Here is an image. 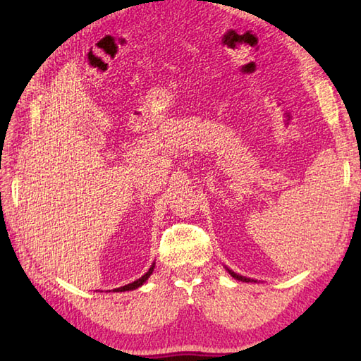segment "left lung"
I'll return each mask as SVG.
<instances>
[{"mask_svg":"<svg viewBox=\"0 0 361 361\" xmlns=\"http://www.w3.org/2000/svg\"><path fill=\"white\" fill-rule=\"evenodd\" d=\"M228 270V273L233 276L234 279H237V281H242V282H252V279H250V278H245V276H240V274H237V273H234L233 270H229V268H226ZM256 282V281H255Z\"/></svg>","mask_w":361,"mask_h":361,"instance_id":"left-lung-1","label":"left lung"}]
</instances>
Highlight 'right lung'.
<instances>
[{
    "label": "right lung",
    "instance_id": "1",
    "mask_svg": "<svg viewBox=\"0 0 361 361\" xmlns=\"http://www.w3.org/2000/svg\"><path fill=\"white\" fill-rule=\"evenodd\" d=\"M153 268H155V264H153L150 268H149V271L145 273L144 276H141L140 279H136L135 282H132V283H127V286H124V287H119V288H114L113 291H128V290H135V288H137V287H141L142 283L147 281L149 278H150V274L153 273Z\"/></svg>",
    "mask_w": 361,
    "mask_h": 361
}]
</instances>
